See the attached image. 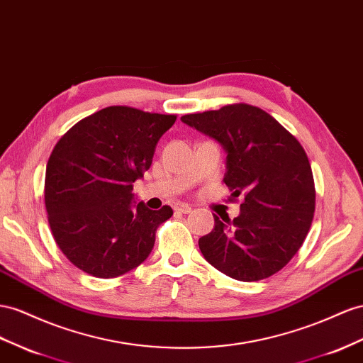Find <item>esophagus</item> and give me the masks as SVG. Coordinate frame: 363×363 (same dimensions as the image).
<instances>
[{"instance_id": "obj_1", "label": "esophagus", "mask_w": 363, "mask_h": 363, "mask_svg": "<svg viewBox=\"0 0 363 363\" xmlns=\"http://www.w3.org/2000/svg\"><path fill=\"white\" fill-rule=\"evenodd\" d=\"M174 211L177 212V213H189L191 211H192V208L189 204H186V203H177L174 206Z\"/></svg>"}]
</instances>
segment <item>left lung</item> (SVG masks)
<instances>
[{
	"mask_svg": "<svg viewBox=\"0 0 363 363\" xmlns=\"http://www.w3.org/2000/svg\"><path fill=\"white\" fill-rule=\"evenodd\" d=\"M182 122L212 137L226 151L223 182L240 215L199 240L209 264L233 279L275 275L295 257L315 213V182L301 143L273 117L247 104L186 114Z\"/></svg>",
	"mask_w": 363,
	"mask_h": 363,
	"instance_id": "obj_1",
	"label": "left lung"
}]
</instances>
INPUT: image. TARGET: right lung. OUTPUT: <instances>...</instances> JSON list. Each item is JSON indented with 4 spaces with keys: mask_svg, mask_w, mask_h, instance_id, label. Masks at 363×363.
Wrapping results in <instances>:
<instances>
[{
    "mask_svg": "<svg viewBox=\"0 0 363 363\" xmlns=\"http://www.w3.org/2000/svg\"><path fill=\"white\" fill-rule=\"evenodd\" d=\"M177 116L106 106L68 130L45 169V209L67 259L96 278H116L150 257L172 209L137 203L133 183L152 163Z\"/></svg>",
    "mask_w": 363,
    "mask_h": 363,
    "instance_id": "obj_1",
    "label": "right lung"
}]
</instances>
